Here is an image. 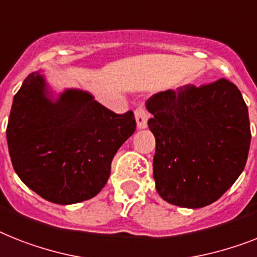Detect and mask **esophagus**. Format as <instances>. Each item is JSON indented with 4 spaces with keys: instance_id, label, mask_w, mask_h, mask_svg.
Listing matches in <instances>:
<instances>
[{
    "instance_id": "esophagus-1",
    "label": "esophagus",
    "mask_w": 257,
    "mask_h": 257,
    "mask_svg": "<svg viewBox=\"0 0 257 257\" xmlns=\"http://www.w3.org/2000/svg\"><path fill=\"white\" fill-rule=\"evenodd\" d=\"M135 119H137L138 128H146L147 127L148 113L143 106H138L135 109Z\"/></svg>"
}]
</instances>
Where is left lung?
<instances>
[{
    "instance_id": "obj_1",
    "label": "left lung",
    "mask_w": 257,
    "mask_h": 257,
    "mask_svg": "<svg viewBox=\"0 0 257 257\" xmlns=\"http://www.w3.org/2000/svg\"><path fill=\"white\" fill-rule=\"evenodd\" d=\"M156 139L154 179L163 200L198 209L230 189L247 163L248 107L235 84L219 78L154 94L146 102Z\"/></svg>"
}]
</instances>
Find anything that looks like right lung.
Instances as JSON below:
<instances>
[{"label":"right lung","instance_id":"obj_1","mask_svg":"<svg viewBox=\"0 0 257 257\" xmlns=\"http://www.w3.org/2000/svg\"><path fill=\"white\" fill-rule=\"evenodd\" d=\"M135 128L131 110L115 114L88 92L67 89L52 101L33 72L14 95L6 138L19 179L44 200L71 205L101 192Z\"/></svg>","mask_w":257,"mask_h":257}]
</instances>
